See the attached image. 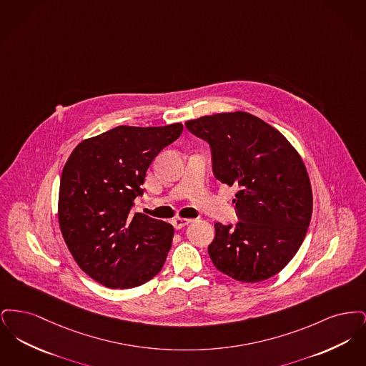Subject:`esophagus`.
Returning a JSON list of instances; mask_svg holds the SVG:
<instances>
[{
	"mask_svg": "<svg viewBox=\"0 0 366 366\" xmlns=\"http://www.w3.org/2000/svg\"><path fill=\"white\" fill-rule=\"evenodd\" d=\"M191 222L192 219H187V218H177V219L173 221V225H174L175 229L178 230V229H182V227H188Z\"/></svg>",
	"mask_w": 366,
	"mask_h": 366,
	"instance_id": "esophagus-1",
	"label": "esophagus"
}]
</instances>
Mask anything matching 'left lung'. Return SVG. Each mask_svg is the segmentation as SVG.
Returning a JSON list of instances; mask_svg holds the SVG:
<instances>
[{
    "mask_svg": "<svg viewBox=\"0 0 366 366\" xmlns=\"http://www.w3.org/2000/svg\"><path fill=\"white\" fill-rule=\"evenodd\" d=\"M185 126L209 142L215 178L239 188L237 225H214V266L242 282L276 276L295 257L313 214L312 184L299 152L277 129L244 111Z\"/></svg>",
    "mask_w": 366,
    "mask_h": 366,
    "instance_id": "obj_1",
    "label": "left lung"
}]
</instances>
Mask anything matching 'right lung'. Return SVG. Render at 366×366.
Masks as SVG:
<instances>
[{
  "label": "right lung",
  "instance_id": "right-lung-1",
  "mask_svg": "<svg viewBox=\"0 0 366 366\" xmlns=\"http://www.w3.org/2000/svg\"><path fill=\"white\" fill-rule=\"evenodd\" d=\"M182 123L118 126L81 141L67 159L57 218L74 261L108 288L145 284L162 270L174 227L132 214L148 167L182 133Z\"/></svg>",
  "mask_w": 366,
  "mask_h": 366
}]
</instances>
